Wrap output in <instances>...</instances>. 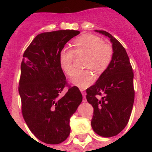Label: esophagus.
Listing matches in <instances>:
<instances>
[{
	"label": "esophagus",
	"instance_id": "1",
	"mask_svg": "<svg viewBox=\"0 0 152 152\" xmlns=\"http://www.w3.org/2000/svg\"><path fill=\"white\" fill-rule=\"evenodd\" d=\"M80 92H81V94H82L83 96H84V99L85 100V95H86V93L84 92V91L83 89H80Z\"/></svg>",
	"mask_w": 152,
	"mask_h": 152
}]
</instances>
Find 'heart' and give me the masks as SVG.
<instances>
[{"label": "heart", "mask_w": 152, "mask_h": 152, "mask_svg": "<svg viewBox=\"0 0 152 152\" xmlns=\"http://www.w3.org/2000/svg\"><path fill=\"white\" fill-rule=\"evenodd\" d=\"M72 45L75 47L74 50L68 47H64L60 51L58 57L60 67L67 75L72 72L75 52L88 54L85 66L91 68L96 74L104 72L112 61V48L95 35L87 34L80 36L74 40ZM70 80L79 88H86L92 84L94 76L88 69L74 70Z\"/></svg>", "instance_id": "b5f03b06"}]
</instances>
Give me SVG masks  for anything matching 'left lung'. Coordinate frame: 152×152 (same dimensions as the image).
<instances>
[{
    "mask_svg": "<svg viewBox=\"0 0 152 152\" xmlns=\"http://www.w3.org/2000/svg\"><path fill=\"white\" fill-rule=\"evenodd\" d=\"M110 38L113 58L110 64L94 85L87 89V100L94 107L91 126L97 135L112 137L126 126L133 107V72L126 49L104 30H95Z\"/></svg>",
    "mask_w": 152,
    "mask_h": 152,
    "instance_id": "left-lung-1",
    "label": "left lung"
}]
</instances>
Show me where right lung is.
I'll return each mask as SVG.
<instances>
[{"mask_svg":"<svg viewBox=\"0 0 152 152\" xmlns=\"http://www.w3.org/2000/svg\"><path fill=\"white\" fill-rule=\"evenodd\" d=\"M79 33L69 29L40 33L23 56L19 84L23 116L33 135L46 144L68 138L70 118L82 101L76 86H68L63 94L68 85L58 61L61 49Z\"/></svg>","mask_w":152,"mask_h":152,"instance_id":"add662e5","label":"right lung"}]
</instances>
